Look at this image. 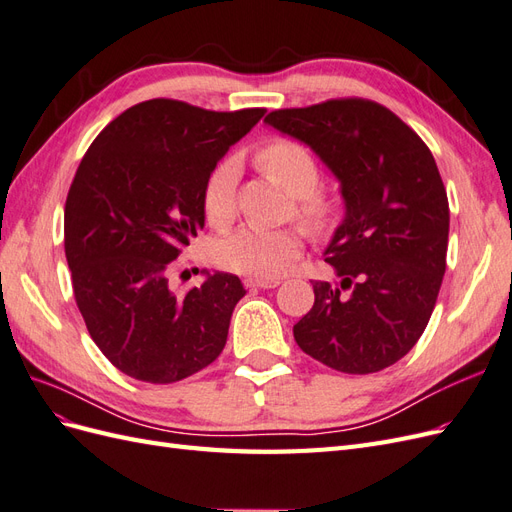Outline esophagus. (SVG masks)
Here are the masks:
<instances>
[{
	"label": "esophagus",
	"mask_w": 512,
	"mask_h": 512,
	"mask_svg": "<svg viewBox=\"0 0 512 512\" xmlns=\"http://www.w3.org/2000/svg\"><path fill=\"white\" fill-rule=\"evenodd\" d=\"M247 288H262V290H269V288H275L280 286V280L277 277H247V280L243 282Z\"/></svg>",
	"instance_id": "esophagus-1"
}]
</instances>
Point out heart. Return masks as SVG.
Wrapping results in <instances>:
<instances>
[{"label":"heart","instance_id":"b5f03b06","mask_svg":"<svg viewBox=\"0 0 512 512\" xmlns=\"http://www.w3.org/2000/svg\"><path fill=\"white\" fill-rule=\"evenodd\" d=\"M258 166L284 185V190L299 198L303 222L324 230L333 220V203L318 194L320 166L305 145L277 138L258 151ZM239 166L224 160L211 170L203 192V207L211 224H226L235 211V185ZM303 252V235L297 228L243 226L213 245V260L220 267L256 277H273L290 269Z\"/></svg>","mask_w":512,"mask_h":512}]
</instances>
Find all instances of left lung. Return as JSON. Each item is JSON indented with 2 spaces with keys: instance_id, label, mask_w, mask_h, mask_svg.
<instances>
[{
  "instance_id": "obj_1",
  "label": "left lung",
  "mask_w": 512,
  "mask_h": 512,
  "mask_svg": "<svg viewBox=\"0 0 512 512\" xmlns=\"http://www.w3.org/2000/svg\"><path fill=\"white\" fill-rule=\"evenodd\" d=\"M265 123L312 149L339 181L344 220L324 250L339 284L312 282L299 348L344 374L397 363L423 335L446 271L448 198L427 145L361 98L284 108Z\"/></svg>"
}]
</instances>
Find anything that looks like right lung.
<instances>
[{"instance_id": "1", "label": "right lung", "mask_w": 512, "mask_h": 512, "mask_svg": "<svg viewBox=\"0 0 512 512\" xmlns=\"http://www.w3.org/2000/svg\"><path fill=\"white\" fill-rule=\"evenodd\" d=\"M265 113L147 100L108 123L81 160L64 211L74 299L91 339L126 376L179 382L224 350L245 294L239 277L203 271V284L181 292L166 271L205 226L211 170Z\"/></svg>"}]
</instances>
